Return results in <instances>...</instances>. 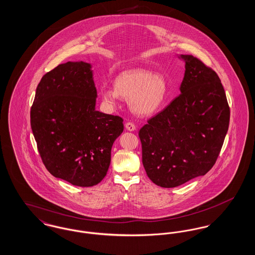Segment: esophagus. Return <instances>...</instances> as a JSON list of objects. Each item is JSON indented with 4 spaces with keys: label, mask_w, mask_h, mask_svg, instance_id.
<instances>
[{
    "label": "esophagus",
    "mask_w": 255,
    "mask_h": 255,
    "mask_svg": "<svg viewBox=\"0 0 255 255\" xmlns=\"http://www.w3.org/2000/svg\"><path fill=\"white\" fill-rule=\"evenodd\" d=\"M125 127H126V129L128 130V131H130V132H133L135 130V126H134V124L132 123V122H127L126 124H125Z\"/></svg>",
    "instance_id": "obj_1"
}]
</instances>
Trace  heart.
<instances>
[{
  "mask_svg": "<svg viewBox=\"0 0 255 255\" xmlns=\"http://www.w3.org/2000/svg\"><path fill=\"white\" fill-rule=\"evenodd\" d=\"M167 94L165 77L142 69L125 71L116 77L115 88L103 86L100 89V97L107 106L115 107L122 97L129 99L130 109L141 117L157 113Z\"/></svg>",
  "mask_w": 255,
  "mask_h": 255,
  "instance_id": "b5f03b06",
  "label": "heart"
}]
</instances>
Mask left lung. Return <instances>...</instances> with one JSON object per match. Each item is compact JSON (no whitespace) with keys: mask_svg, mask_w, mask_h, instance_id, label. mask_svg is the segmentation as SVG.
<instances>
[{"mask_svg":"<svg viewBox=\"0 0 255 255\" xmlns=\"http://www.w3.org/2000/svg\"><path fill=\"white\" fill-rule=\"evenodd\" d=\"M178 58L185 68L181 95L138 133L147 176L165 188L182 185L212 168L231 117L217 73L192 55Z\"/></svg>","mask_w":255,"mask_h":255,"instance_id":"left-lung-1","label":"left lung"}]
</instances>
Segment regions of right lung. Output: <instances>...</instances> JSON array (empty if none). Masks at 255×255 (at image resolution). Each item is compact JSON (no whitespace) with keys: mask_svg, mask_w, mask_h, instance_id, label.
Here are the masks:
<instances>
[{"mask_svg":"<svg viewBox=\"0 0 255 255\" xmlns=\"http://www.w3.org/2000/svg\"><path fill=\"white\" fill-rule=\"evenodd\" d=\"M97 97L92 65L69 61L42 77L30 110L46 168L76 186H94L104 179L112 146L124 128L121 117L96 110Z\"/></svg>","mask_w":255,"mask_h":255,"instance_id":"obj_1","label":"right lung"}]
</instances>
